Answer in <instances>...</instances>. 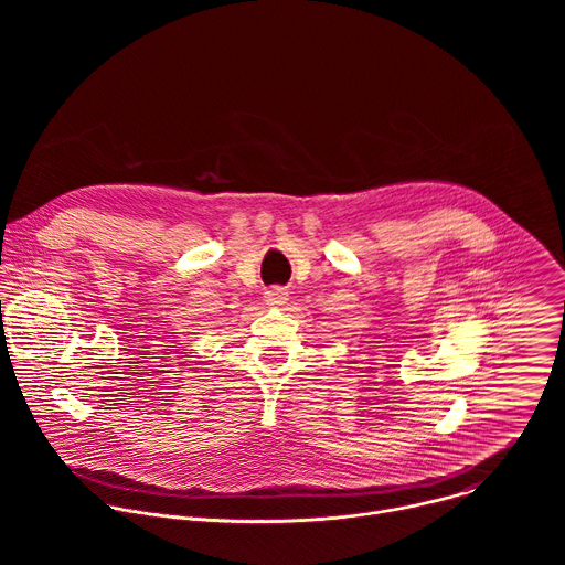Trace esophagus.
Listing matches in <instances>:
<instances>
[{"instance_id":"34e87169","label":"esophagus","mask_w":565,"mask_h":565,"mask_svg":"<svg viewBox=\"0 0 565 565\" xmlns=\"http://www.w3.org/2000/svg\"><path fill=\"white\" fill-rule=\"evenodd\" d=\"M264 297H266V301H268L270 306H281V303H286V299H288V292H286L284 288L275 286V288L266 290V292H264Z\"/></svg>"}]
</instances>
